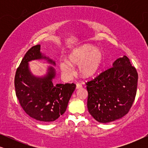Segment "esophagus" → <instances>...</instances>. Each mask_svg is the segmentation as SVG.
Returning a JSON list of instances; mask_svg holds the SVG:
<instances>
[{"instance_id": "34e87169", "label": "esophagus", "mask_w": 148, "mask_h": 148, "mask_svg": "<svg viewBox=\"0 0 148 148\" xmlns=\"http://www.w3.org/2000/svg\"><path fill=\"white\" fill-rule=\"evenodd\" d=\"M82 88V85L81 84H76V88L77 89H79V88Z\"/></svg>"}]
</instances>
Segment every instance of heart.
Instances as JSON below:
<instances>
[{
	"mask_svg": "<svg viewBox=\"0 0 148 148\" xmlns=\"http://www.w3.org/2000/svg\"><path fill=\"white\" fill-rule=\"evenodd\" d=\"M69 60L59 62L60 70L64 75L71 77L74 73L73 66L78 65V70L84 77H90L100 70L104 60V54L100 49L94 46L85 44L73 50L69 56Z\"/></svg>",
	"mask_w": 148,
	"mask_h": 148,
	"instance_id": "1",
	"label": "heart"
}]
</instances>
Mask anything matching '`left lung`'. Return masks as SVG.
<instances>
[{"label": "left lung", "mask_w": 148, "mask_h": 148, "mask_svg": "<svg viewBox=\"0 0 148 148\" xmlns=\"http://www.w3.org/2000/svg\"><path fill=\"white\" fill-rule=\"evenodd\" d=\"M138 74L124 56L94 79L86 83L90 114L98 122L110 123L122 118L132 106L137 93Z\"/></svg>", "instance_id": "8db88e82"}]
</instances>
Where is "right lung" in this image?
Here are the masks:
<instances>
[{"label": "right lung", "instance_id": "right-lung-1", "mask_svg": "<svg viewBox=\"0 0 148 148\" xmlns=\"http://www.w3.org/2000/svg\"><path fill=\"white\" fill-rule=\"evenodd\" d=\"M43 58L55 65L54 61L41 53L40 44L32 46L26 52L16 71L15 94L22 108L30 117L42 122H51L65 112L76 85H54L52 79L55 76V71L51 66L44 77L33 75L28 62Z\"/></svg>", "mask_w": 148, "mask_h": 148}]
</instances>
